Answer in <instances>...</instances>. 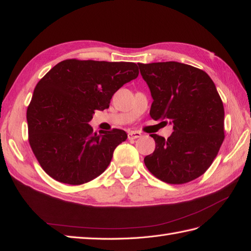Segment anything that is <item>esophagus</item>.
<instances>
[{
    "mask_svg": "<svg viewBox=\"0 0 251 251\" xmlns=\"http://www.w3.org/2000/svg\"><path fill=\"white\" fill-rule=\"evenodd\" d=\"M128 139H137V138H140L141 137V132L139 131H128Z\"/></svg>",
    "mask_w": 251,
    "mask_h": 251,
    "instance_id": "obj_1",
    "label": "esophagus"
}]
</instances>
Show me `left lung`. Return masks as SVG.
I'll return each instance as SVG.
<instances>
[{
  "label": "left lung",
  "mask_w": 251,
  "mask_h": 251,
  "mask_svg": "<svg viewBox=\"0 0 251 251\" xmlns=\"http://www.w3.org/2000/svg\"><path fill=\"white\" fill-rule=\"evenodd\" d=\"M139 69L153 98L151 117L174 129L168 139L151 135L156 147L146 166L166 183L190 182L210 167L225 140L222 100L201 69L176 61L139 63Z\"/></svg>",
  "instance_id": "8db88e82"
}]
</instances>
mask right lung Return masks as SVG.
Masks as SVG:
<instances>
[{"instance_id": "add662e5", "label": "right lung", "mask_w": 251, "mask_h": 251, "mask_svg": "<svg viewBox=\"0 0 251 251\" xmlns=\"http://www.w3.org/2000/svg\"><path fill=\"white\" fill-rule=\"evenodd\" d=\"M138 74L135 62L67 59L40 79L26 121L30 147L47 175L79 185L104 172L127 134L117 128L97 134L88 122Z\"/></svg>"}]
</instances>
